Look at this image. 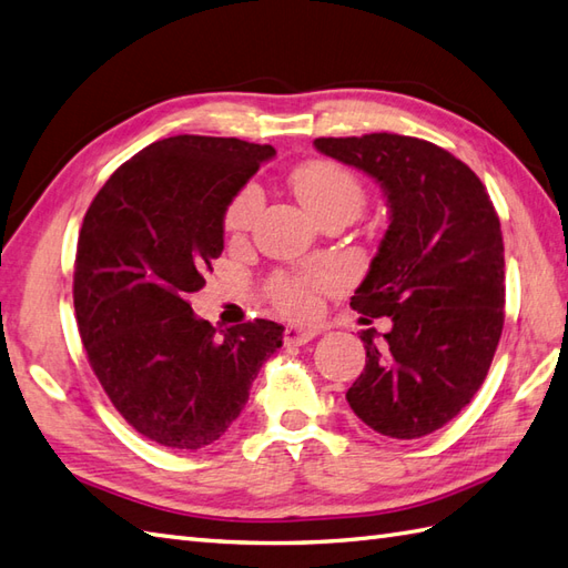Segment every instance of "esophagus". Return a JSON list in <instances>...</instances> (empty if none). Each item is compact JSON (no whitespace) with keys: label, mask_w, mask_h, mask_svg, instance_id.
Instances as JSON below:
<instances>
[{"label":"esophagus","mask_w":568,"mask_h":568,"mask_svg":"<svg viewBox=\"0 0 568 568\" xmlns=\"http://www.w3.org/2000/svg\"><path fill=\"white\" fill-rule=\"evenodd\" d=\"M320 334H322V328H320V326H300V324H290V326L285 328L283 338H285V344L305 346V344H310V341H312V338H316Z\"/></svg>","instance_id":"obj_1"}]
</instances>
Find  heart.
<instances>
[{
    "mask_svg": "<svg viewBox=\"0 0 568 568\" xmlns=\"http://www.w3.org/2000/svg\"><path fill=\"white\" fill-rule=\"evenodd\" d=\"M290 186L297 193L300 203L305 205L310 213L320 220L328 210L336 207H353L358 213L365 191L358 176L344 164L332 160H310L300 164L293 174H290ZM261 210V191L256 183H248L227 207L224 215V230L232 236H240L248 232ZM324 285L316 275H275L268 285V295L273 305L287 312V314H310L314 310V295L316 290Z\"/></svg>",
    "mask_w": 568,
    "mask_h": 568,
    "instance_id": "1",
    "label": "heart"
}]
</instances>
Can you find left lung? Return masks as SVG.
I'll return each mask as SVG.
<instances>
[{"mask_svg": "<svg viewBox=\"0 0 568 568\" xmlns=\"http://www.w3.org/2000/svg\"><path fill=\"white\" fill-rule=\"evenodd\" d=\"M326 156L365 171L387 195L389 227L351 307L392 316L361 334L365 367L346 399L397 440L443 428L471 402L504 332V236L474 171L438 144L371 133L316 138ZM371 322V320H367Z\"/></svg>", "mask_w": 568, "mask_h": 568, "instance_id": "1", "label": "left lung"}]
</instances>
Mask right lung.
<instances>
[{
	"label": "right lung",
	"instance_id": "add662e5",
	"mask_svg": "<svg viewBox=\"0 0 568 568\" xmlns=\"http://www.w3.org/2000/svg\"><path fill=\"white\" fill-rule=\"evenodd\" d=\"M275 150L176 135L118 166L91 201L74 258V314L91 371L144 438L191 453L242 414L285 328H215L189 295L224 248V213Z\"/></svg>",
	"mask_w": 568,
	"mask_h": 568
}]
</instances>
